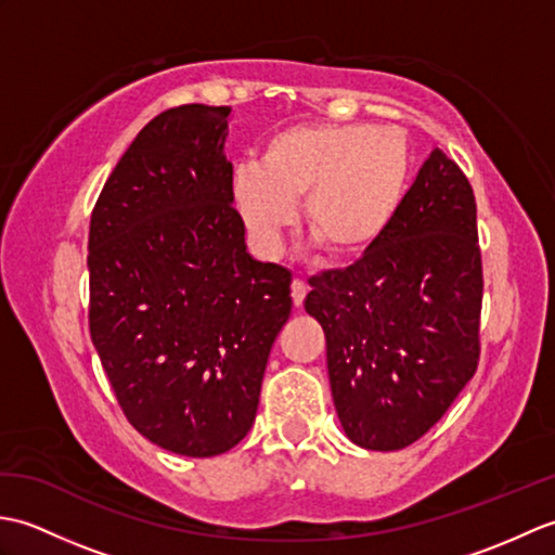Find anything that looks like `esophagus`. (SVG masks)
Here are the masks:
<instances>
[{
    "instance_id": "34e87169",
    "label": "esophagus",
    "mask_w": 555,
    "mask_h": 555,
    "mask_svg": "<svg viewBox=\"0 0 555 555\" xmlns=\"http://www.w3.org/2000/svg\"><path fill=\"white\" fill-rule=\"evenodd\" d=\"M305 296H308V286H305V281H300V279H293V284H291V298H293V305H296V308H302Z\"/></svg>"
}]
</instances>
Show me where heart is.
I'll list each match as a JSON object with an SVG mask.
<instances>
[{"mask_svg": "<svg viewBox=\"0 0 555 555\" xmlns=\"http://www.w3.org/2000/svg\"><path fill=\"white\" fill-rule=\"evenodd\" d=\"M410 145L396 128L302 124L271 135L262 159L235 164L231 199L257 253L281 250L302 223L322 250L348 262L367 255L391 227L410 179Z\"/></svg>", "mask_w": 555, "mask_h": 555, "instance_id": "b5f03b06", "label": "heart"}]
</instances>
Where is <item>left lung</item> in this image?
Masks as SVG:
<instances>
[{"label": "left lung", "mask_w": 555, "mask_h": 555, "mask_svg": "<svg viewBox=\"0 0 555 555\" xmlns=\"http://www.w3.org/2000/svg\"><path fill=\"white\" fill-rule=\"evenodd\" d=\"M334 405L367 451H400L439 422L479 362L481 253L473 185L434 150L384 238L310 281Z\"/></svg>", "instance_id": "8db88e82"}]
</instances>
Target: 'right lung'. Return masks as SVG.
Returning a JSON list of instances; mask_svg holds the SVG:
<instances>
[{
	"label": "right lung",
	"instance_id": "1",
	"mask_svg": "<svg viewBox=\"0 0 555 555\" xmlns=\"http://www.w3.org/2000/svg\"><path fill=\"white\" fill-rule=\"evenodd\" d=\"M231 107L183 104L124 152L90 217V336L126 420L188 457L250 431L291 271L257 262L223 155Z\"/></svg>",
	"mask_w": 555,
	"mask_h": 555
}]
</instances>
